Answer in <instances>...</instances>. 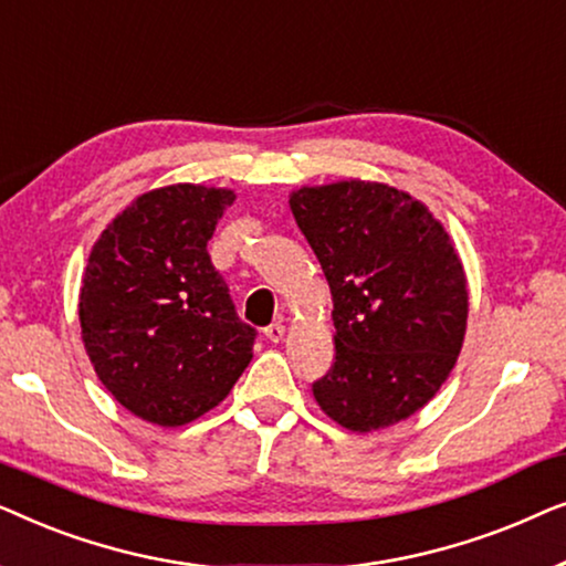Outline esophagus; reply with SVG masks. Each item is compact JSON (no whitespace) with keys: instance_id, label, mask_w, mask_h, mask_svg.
<instances>
[{"instance_id":"1","label":"esophagus","mask_w":566,"mask_h":566,"mask_svg":"<svg viewBox=\"0 0 566 566\" xmlns=\"http://www.w3.org/2000/svg\"><path fill=\"white\" fill-rule=\"evenodd\" d=\"M283 335H285L283 322H273V324H270V327H265V337L270 339V343H281Z\"/></svg>"}]
</instances>
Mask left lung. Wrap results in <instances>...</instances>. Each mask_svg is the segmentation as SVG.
<instances>
[{
	"mask_svg": "<svg viewBox=\"0 0 566 566\" xmlns=\"http://www.w3.org/2000/svg\"><path fill=\"white\" fill-rule=\"evenodd\" d=\"M289 203L335 304V363L314 399L353 432L407 420L451 376L467 335V275L451 237L384 182L298 188Z\"/></svg>",
	"mask_w": 566,
	"mask_h": 566,
	"instance_id": "obj_1",
	"label": "left lung"
}]
</instances>
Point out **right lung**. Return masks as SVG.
<instances>
[{"label": "right lung", "instance_id": "add662e5", "mask_svg": "<svg viewBox=\"0 0 566 566\" xmlns=\"http://www.w3.org/2000/svg\"><path fill=\"white\" fill-rule=\"evenodd\" d=\"M234 198L190 182L144 192L90 252L84 350L118 405L161 428L213 409L252 360L258 329L237 316L206 250Z\"/></svg>", "mask_w": 566, "mask_h": 566}]
</instances>
